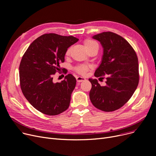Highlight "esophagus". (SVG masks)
<instances>
[{"label": "esophagus", "instance_id": "34e87169", "mask_svg": "<svg viewBox=\"0 0 156 156\" xmlns=\"http://www.w3.org/2000/svg\"><path fill=\"white\" fill-rule=\"evenodd\" d=\"M85 80H86V78H84V77H81V76L76 77V81H77V82H78V83H80V82H81V81H85Z\"/></svg>", "mask_w": 156, "mask_h": 156}]
</instances>
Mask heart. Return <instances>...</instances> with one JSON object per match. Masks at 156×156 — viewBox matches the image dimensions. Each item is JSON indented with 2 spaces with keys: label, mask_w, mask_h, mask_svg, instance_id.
Returning <instances> with one entry per match:
<instances>
[{
  "label": "heart",
  "mask_w": 156,
  "mask_h": 156,
  "mask_svg": "<svg viewBox=\"0 0 156 156\" xmlns=\"http://www.w3.org/2000/svg\"><path fill=\"white\" fill-rule=\"evenodd\" d=\"M96 44L97 43L95 42V41H94L92 40H89V39L85 40V42H84V45H85L86 49L88 48L89 47H92V45H94V44ZM69 53H70V48H68L66 51V55H69ZM90 68V67L88 66L81 65L76 68V71L77 73L81 74V75H85V74L88 71V70Z\"/></svg>",
  "instance_id": "obj_1"
}]
</instances>
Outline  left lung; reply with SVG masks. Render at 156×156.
<instances>
[{
  "label": "left lung",
  "instance_id": "left-lung-1",
  "mask_svg": "<svg viewBox=\"0 0 156 156\" xmlns=\"http://www.w3.org/2000/svg\"><path fill=\"white\" fill-rule=\"evenodd\" d=\"M92 38L100 42L103 48L101 63L94 76L107 75L108 77L103 87L97 80L89 78L92 83L90 99L95 107L101 111H116L129 100L137 88L138 57L127 41L114 33L103 32Z\"/></svg>",
  "mask_w": 156,
  "mask_h": 156
}]
</instances>
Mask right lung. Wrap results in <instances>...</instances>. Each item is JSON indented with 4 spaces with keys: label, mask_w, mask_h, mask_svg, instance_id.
<instances>
[{
    "label": "right lung",
    "mask_w": 156,
    "mask_h": 156,
    "mask_svg": "<svg viewBox=\"0 0 156 156\" xmlns=\"http://www.w3.org/2000/svg\"><path fill=\"white\" fill-rule=\"evenodd\" d=\"M79 40L73 36L44 34L33 42L20 65L22 92L38 111L55 116L66 110L76 80L71 74L60 83L53 82V75L64 62L68 48Z\"/></svg>",
    "instance_id": "add662e5"
}]
</instances>
